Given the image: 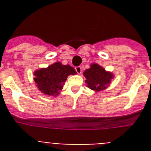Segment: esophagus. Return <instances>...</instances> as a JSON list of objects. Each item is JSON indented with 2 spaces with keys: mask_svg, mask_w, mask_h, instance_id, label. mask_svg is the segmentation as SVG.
<instances>
[{
  "mask_svg": "<svg viewBox=\"0 0 151 151\" xmlns=\"http://www.w3.org/2000/svg\"><path fill=\"white\" fill-rule=\"evenodd\" d=\"M76 71L77 72V73H78V74H81V73H82V67H81V66H76Z\"/></svg>",
  "mask_w": 151,
  "mask_h": 151,
  "instance_id": "esophagus-1",
  "label": "esophagus"
}]
</instances>
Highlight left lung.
<instances>
[{
  "mask_svg": "<svg viewBox=\"0 0 151 151\" xmlns=\"http://www.w3.org/2000/svg\"><path fill=\"white\" fill-rule=\"evenodd\" d=\"M85 83L90 89L95 91H100L109 85L113 78V73L106 72L105 69L97 63H93L91 67L84 72Z\"/></svg>",
  "mask_w": 151,
  "mask_h": 151,
  "instance_id": "8db88e82",
  "label": "left lung"
}]
</instances>
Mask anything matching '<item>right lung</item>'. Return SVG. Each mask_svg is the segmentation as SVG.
Segmentation results:
<instances>
[{
  "instance_id": "add662e5",
  "label": "right lung",
  "mask_w": 151,
  "mask_h": 151,
  "mask_svg": "<svg viewBox=\"0 0 151 151\" xmlns=\"http://www.w3.org/2000/svg\"><path fill=\"white\" fill-rule=\"evenodd\" d=\"M76 74V72L71 66L57 62L48 67L36 70L34 73V80L38 90L43 94L57 96L63 88L67 77L69 75Z\"/></svg>"
}]
</instances>
